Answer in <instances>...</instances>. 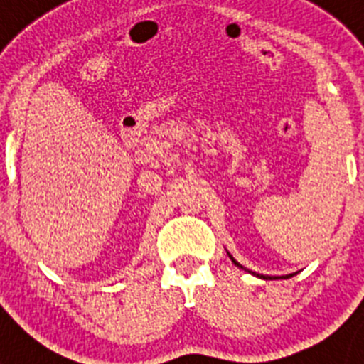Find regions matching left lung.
Returning <instances> with one entry per match:
<instances>
[{
	"label": "left lung",
	"instance_id": "obj_1",
	"mask_svg": "<svg viewBox=\"0 0 364 364\" xmlns=\"http://www.w3.org/2000/svg\"><path fill=\"white\" fill-rule=\"evenodd\" d=\"M230 257H231V255H230ZM231 260H233V257H231ZM233 262H235V264H237V266H239V268H242V266H240L239 262H237V260H233ZM260 277H262V279H272V277H264V275H260ZM288 277H291V275H286L284 279H288ZM275 279H277V277H275Z\"/></svg>",
	"mask_w": 364,
	"mask_h": 364
}]
</instances>
